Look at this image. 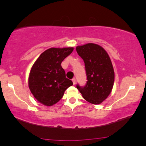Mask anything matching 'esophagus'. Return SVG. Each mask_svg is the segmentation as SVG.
<instances>
[{"label":"esophagus","instance_id":"obj_1","mask_svg":"<svg viewBox=\"0 0 146 146\" xmlns=\"http://www.w3.org/2000/svg\"><path fill=\"white\" fill-rule=\"evenodd\" d=\"M72 81H73V84H76V80H75V78H73V79H72Z\"/></svg>","mask_w":146,"mask_h":146}]
</instances>
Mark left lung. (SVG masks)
<instances>
[{
	"label": "left lung",
	"mask_w": 146,
	"mask_h": 146,
	"mask_svg": "<svg viewBox=\"0 0 146 146\" xmlns=\"http://www.w3.org/2000/svg\"><path fill=\"white\" fill-rule=\"evenodd\" d=\"M76 51L85 63L88 80L85 86L77 85V88L86 101L101 104L110 94L114 84L115 74L110 56L101 45L92 43L77 46Z\"/></svg>",
	"instance_id": "obj_1"
}]
</instances>
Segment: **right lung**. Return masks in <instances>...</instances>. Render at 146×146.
<instances>
[{
    "label": "right lung",
    "instance_id": "right-lung-1",
    "mask_svg": "<svg viewBox=\"0 0 146 146\" xmlns=\"http://www.w3.org/2000/svg\"><path fill=\"white\" fill-rule=\"evenodd\" d=\"M73 51V47H51L33 64L29 73V87L40 103L45 106L56 104L62 99L64 91L73 85L61 66L64 59Z\"/></svg>",
    "mask_w": 146,
    "mask_h": 146
}]
</instances>
